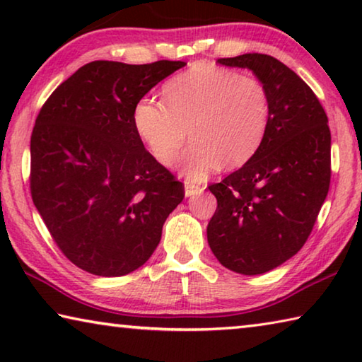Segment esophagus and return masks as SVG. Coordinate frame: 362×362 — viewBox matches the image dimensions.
Instances as JSON below:
<instances>
[{"label":"esophagus","instance_id":"34e87169","mask_svg":"<svg viewBox=\"0 0 362 362\" xmlns=\"http://www.w3.org/2000/svg\"><path fill=\"white\" fill-rule=\"evenodd\" d=\"M203 187L196 185V183H192L189 180H185V194L187 196H194V194H199L203 193Z\"/></svg>","mask_w":362,"mask_h":362}]
</instances>
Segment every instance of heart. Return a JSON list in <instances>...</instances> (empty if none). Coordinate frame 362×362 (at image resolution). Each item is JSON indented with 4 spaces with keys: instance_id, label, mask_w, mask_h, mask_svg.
Instances as JSON below:
<instances>
[{
    "instance_id": "b5f03b06",
    "label": "heart",
    "mask_w": 362,
    "mask_h": 362,
    "mask_svg": "<svg viewBox=\"0 0 362 362\" xmlns=\"http://www.w3.org/2000/svg\"><path fill=\"white\" fill-rule=\"evenodd\" d=\"M272 100L259 78L198 64L164 84L163 103L142 99L134 108V127L151 156L174 166L187 142L183 170L203 180L214 170L247 164L265 142Z\"/></svg>"
}]
</instances>
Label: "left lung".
<instances>
[{"mask_svg":"<svg viewBox=\"0 0 362 362\" xmlns=\"http://www.w3.org/2000/svg\"><path fill=\"white\" fill-rule=\"evenodd\" d=\"M267 86L272 119L259 153L209 187L217 209L207 243L231 272L262 274L296 255L313 231L330 185V129L316 94L267 54L218 59Z\"/></svg>","mask_w":362,"mask_h":362,"instance_id":"left-lung-1","label":"left lung"}]
</instances>
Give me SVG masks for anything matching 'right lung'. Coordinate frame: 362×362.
Wrapping results in <instances>:
<instances>
[{
  "instance_id": "obj_1",
  "label": "right lung",
  "mask_w": 362,
  "mask_h": 362,
  "mask_svg": "<svg viewBox=\"0 0 362 362\" xmlns=\"http://www.w3.org/2000/svg\"><path fill=\"white\" fill-rule=\"evenodd\" d=\"M187 65L94 60L49 95L30 139V192L54 243L78 268L124 276L150 259L183 183L145 150L137 102Z\"/></svg>"
}]
</instances>
